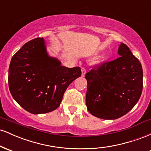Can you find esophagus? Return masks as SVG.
Wrapping results in <instances>:
<instances>
[{
  "label": "esophagus",
  "instance_id": "obj_1",
  "mask_svg": "<svg viewBox=\"0 0 151 151\" xmlns=\"http://www.w3.org/2000/svg\"><path fill=\"white\" fill-rule=\"evenodd\" d=\"M86 69L85 68H81V76L84 77V75L86 74Z\"/></svg>",
  "mask_w": 151,
  "mask_h": 151
}]
</instances>
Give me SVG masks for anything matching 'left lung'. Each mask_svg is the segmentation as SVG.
I'll use <instances>...</instances> for the list:
<instances>
[{
    "mask_svg": "<svg viewBox=\"0 0 151 151\" xmlns=\"http://www.w3.org/2000/svg\"><path fill=\"white\" fill-rule=\"evenodd\" d=\"M119 58L86 74V105L91 115L114 120L124 116L138 101L143 89L141 62L121 42Z\"/></svg>",
    "mask_w": 151,
    "mask_h": 151,
    "instance_id": "left-lung-1",
    "label": "left lung"
}]
</instances>
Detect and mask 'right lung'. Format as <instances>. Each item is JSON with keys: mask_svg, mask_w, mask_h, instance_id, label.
<instances>
[{"mask_svg": "<svg viewBox=\"0 0 151 151\" xmlns=\"http://www.w3.org/2000/svg\"><path fill=\"white\" fill-rule=\"evenodd\" d=\"M81 74L80 67H64L58 58L50 56L45 40L37 37L12 58L8 84L12 96L25 110L45 114L60 106L67 88Z\"/></svg>", "mask_w": 151, "mask_h": 151, "instance_id": "1", "label": "right lung"}]
</instances>
